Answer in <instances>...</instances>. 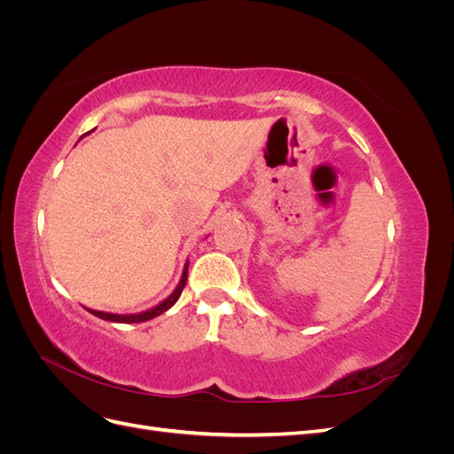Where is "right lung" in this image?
Segmentation results:
<instances>
[{
    "label": "right lung",
    "mask_w": 454,
    "mask_h": 454,
    "mask_svg": "<svg viewBox=\"0 0 454 454\" xmlns=\"http://www.w3.org/2000/svg\"><path fill=\"white\" fill-rule=\"evenodd\" d=\"M187 269H189V261H185L182 278H180V282H177L176 290L167 299L160 301L159 305L151 307V309H147L144 312H138V314H114V312H102V310H92V309H87V310L90 314H94V316H98V318H102V320L117 322V324H138V322H147L151 318H157V316H160L162 312H167L170 307H174L176 301L180 299L184 287H185V282H187Z\"/></svg>",
    "instance_id": "add662e5"
}]
</instances>
